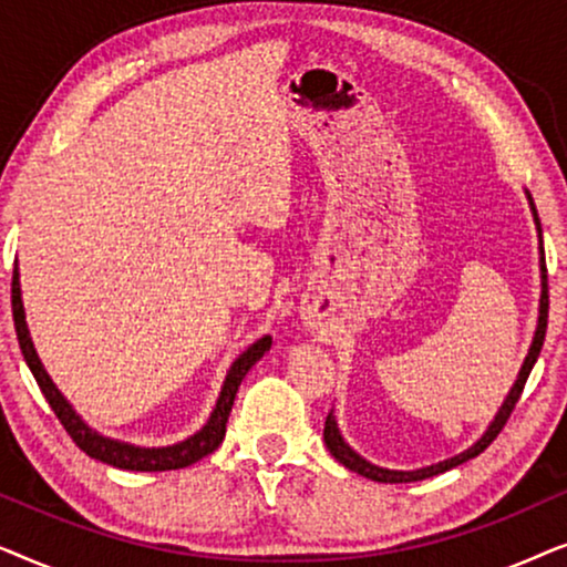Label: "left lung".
<instances>
[{
  "instance_id": "obj_1",
  "label": "left lung",
  "mask_w": 567,
  "mask_h": 567,
  "mask_svg": "<svg viewBox=\"0 0 567 567\" xmlns=\"http://www.w3.org/2000/svg\"><path fill=\"white\" fill-rule=\"evenodd\" d=\"M526 200H529V208H532V216H534V224H537V237H539V278H542V293H539V317H537V330H534V338H532V346H529V353H526V359L522 363V371H518L514 386H511L506 400H503V405L498 408V413L487 425L483 436H480L475 444L470 449H464V452L449 456L444 462H436V464H429V467H417V470H386V467H379V464H371L369 460H363V456L355 452V449L348 446V441L343 439V433L338 429V421L336 415H328V421H324V446L330 449V454L336 456V460L348 467L351 472H359L361 477H369L374 480V483H417V480H425V477H433V475H441V472L452 470V467H460V464L475 460L480 452H485L487 446L493 444V439L498 436L503 431V425H506L508 415L514 413L518 398H522V390L526 384V379H529L534 363L539 359V351H542V343H545V332H547V309H549V297H547V266H545V243H542V224H539V216H537V206H534V198L532 193L526 190Z\"/></svg>"
}]
</instances>
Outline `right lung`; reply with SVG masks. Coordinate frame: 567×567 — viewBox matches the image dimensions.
<instances>
[{
    "label": "right lung",
    "mask_w": 567,
    "mask_h": 567,
    "mask_svg": "<svg viewBox=\"0 0 567 567\" xmlns=\"http://www.w3.org/2000/svg\"><path fill=\"white\" fill-rule=\"evenodd\" d=\"M12 317H14V330H18L20 351L22 359H25L28 369L33 371L38 386H41L43 398L49 400V405L56 417L64 425L69 436L74 439V444L82 449L84 454L92 456V460L111 464V467L118 470H131V472H167V470H183L190 467L193 462L204 460L206 454H212L216 446L224 441V433H227V421L231 413V405H235L237 390L243 384L247 371H250L255 363H258L266 351H270V336H262L255 340V343L243 351L231 363L227 377H224L221 392L216 398V405L204 423V429L193 433L185 441H177V444L169 446H136L128 444V441H118L111 436H103L95 429H90L87 423L82 421V415L76 413L64 394L59 392V386L53 384L49 371L38 359V351L33 346V338H30L28 322H25V307H22V289H20V270L14 266L12 274Z\"/></svg>",
    "instance_id": "obj_1"
}]
</instances>
